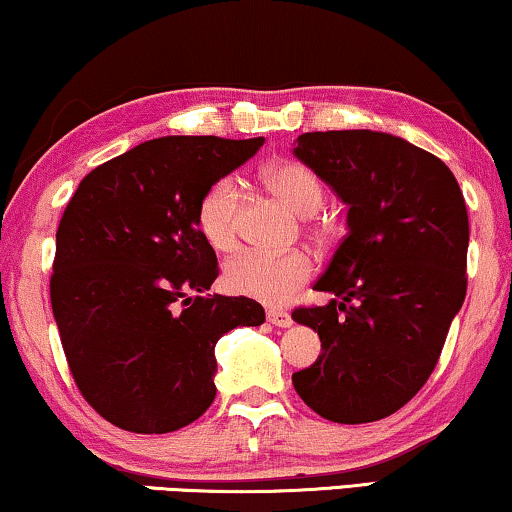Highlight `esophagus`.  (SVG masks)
<instances>
[{
    "label": "esophagus",
    "instance_id": "34e87169",
    "mask_svg": "<svg viewBox=\"0 0 512 512\" xmlns=\"http://www.w3.org/2000/svg\"><path fill=\"white\" fill-rule=\"evenodd\" d=\"M266 320H269L271 325H276V327H290L292 325V315L283 311V308H269V311H266Z\"/></svg>",
    "mask_w": 512,
    "mask_h": 512
}]
</instances>
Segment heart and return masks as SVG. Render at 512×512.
Masks as SVG:
<instances>
[{"label":"heart","instance_id":"1","mask_svg":"<svg viewBox=\"0 0 512 512\" xmlns=\"http://www.w3.org/2000/svg\"><path fill=\"white\" fill-rule=\"evenodd\" d=\"M273 194L299 215H313L325 199V185L311 167L301 162H278L264 171ZM239 185L232 176L215 181L197 206V227L208 246L229 253L239 243ZM313 276L311 257L301 250L290 253H259L248 250L234 257L225 269V283L234 294L264 304L290 299Z\"/></svg>","mask_w":512,"mask_h":512}]
</instances>
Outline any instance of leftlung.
Listing matches in <instances>:
<instances>
[{"instance_id":"left-lung-1","label":"left lung","mask_w":512,"mask_h":512,"mask_svg":"<svg viewBox=\"0 0 512 512\" xmlns=\"http://www.w3.org/2000/svg\"><path fill=\"white\" fill-rule=\"evenodd\" d=\"M294 155L348 204V234L315 283L336 299L292 313L322 343L292 385L325 420H383L427 383L464 304V194L436 155L385 132H306Z\"/></svg>"}]
</instances>
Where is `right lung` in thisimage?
I'll return each mask as SVG.
<instances>
[{"mask_svg":"<svg viewBox=\"0 0 512 512\" xmlns=\"http://www.w3.org/2000/svg\"><path fill=\"white\" fill-rule=\"evenodd\" d=\"M264 139L162 136L83 178L55 236L50 304L83 399L134 434H167L215 399V343L264 308L211 290L218 257L197 227L215 181Z\"/></svg>","mask_w":512,"mask_h":512,"instance_id":"right-lung-1","label":"right lung"}]
</instances>
